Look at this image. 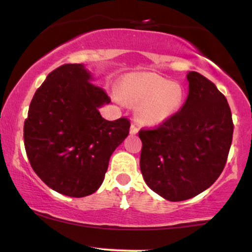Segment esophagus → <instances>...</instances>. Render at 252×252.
I'll use <instances>...</instances> for the list:
<instances>
[{
  "instance_id": "1",
  "label": "esophagus",
  "mask_w": 252,
  "mask_h": 252,
  "mask_svg": "<svg viewBox=\"0 0 252 252\" xmlns=\"http://www.w3.org/2000/svg\"><path fill=\"white\" fill-rule=\"evenodd\" d=\"M137 131H139V126H137L135 123H131V126H130L131 134H137Z\"/></svg>"
}]
</instances>
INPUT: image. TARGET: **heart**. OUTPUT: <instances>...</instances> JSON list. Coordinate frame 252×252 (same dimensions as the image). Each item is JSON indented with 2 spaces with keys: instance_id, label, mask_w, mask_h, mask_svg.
<instances>
[{
  "instance_id": "obj_1",
  "label": "heart",
  "mask_w": 252,
  "mask_h": 252,
  "mask_svg": "<svg viewBox=\"0 0 252 252\" xmlns=\"http://www.w3.org/2000/svg\"><path fill=\"white\" fill-rule=\"evenodd\" d=\"M121 94L132 104H140L137 118L146 124H158L172 117L181 109L184 91L156 74H130L123 79Z\"/></svg>"
}]
</instances>
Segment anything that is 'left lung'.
I'll return each mask as SVG.
<instances>
[{
    "mask_svg": "<svg viewBox=\"0 0 252 252\" xmlns=\"http://www.w3.org/2000/svg\"><path fill=\"white\" fill-rule=\"evenodd\" d=\"M187 77L189 94L183 107L159 126L139 131L143 179L173 202L198 195L219 178L233 135L225 95L197 71Z\"/></svg>",
    "mask_w": 252,
    "mask_h": 252,
    "instance_id": "left-lung-1",
    "label": "left lung"
}]
</instances>
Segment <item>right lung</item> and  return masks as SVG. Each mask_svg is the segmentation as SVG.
Listing matches in <instances>:
<instances>
[{
	"label": "right lung",
	"instance_id": "right-lung-1",
	"mask_svg": "<svg viewBox=\"0 0 252 252\" xmlns=\"http://www.w3.org/2000/svg\"><path fill=\"white\" fill-rule=\"evenodd\" d=\"M91 79L77 63L52 70L35 91L24 124L33 171L49 188L70 197L98 190L110 157L130 128L126 117H101L99 107L111 99Z\"/></svg>",
	"mask_w": 252,
	"mask_h": 252
}]
</instances>
